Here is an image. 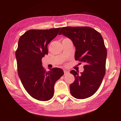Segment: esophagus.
Segmentation results:
<instances>
[{"mask_svg":"<svg viewBox=\"0 0 121 121\" xmlns=\"http://www.w3.org/2000/svg\"><path fill=\"white\" fill-rule=\"evenodd\" d=\"M64 75H67V74H69V72L67 70H64Z\"/></svg>","mask_w":121,"mask_h":121,"instance_id":"obj_1","label":"esophagus"}]
</instances>
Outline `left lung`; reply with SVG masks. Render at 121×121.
<instances>
[{"mask_svg":"<svg viewBox=\"0 0 121 121\" xmlns=\"http://www.w3.org/2000/svg\"><path fill=\"white\" fill-rule=\"evenodd\" d=\"M61 34L73 41L76 48L75 60L85 63L80 74L78 71L70 72L75 78L69 86L71 94L78 99L90 97L99 89L105 73L107 50L102 36L87 26L62 27Z\"/></svg>","mask_w":121,"mask_h":121,"instance_id":"left-lung-1","label":"left lung"}]
</instances>
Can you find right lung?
Returning <instances> with one entry per match:
<instances>
[{
  "label": "right lung",
  "mask_w": 121,
  "mask_h": 121,
  "mask_svg": "<svg viewBox=\"0 0 121 121\" xmlns=\"http://www.w3.org/2000/svg\"><path fill=\"white\" fill-rule=\"evenodd\" d=\"M61 28L31 29L21 36L16 51L17 73L22 83L30 96L39 100L53 97L55 82L64 74L58 68L46 71L42 58L48 54V44L58 35Z\"/></svg>",
  "instance_id": "right-lung-1"
}]
</instances>
